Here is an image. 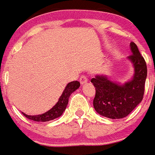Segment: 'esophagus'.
I'll use <instances>...</instances> for the list:
<instances>
[{"label": "esophagus", "mask_w": 155, "mask_h": 155, "mask_svg": "<svg viewBox=\"0 0 155 155\" xmlns=\"http://www.w3.org/2000/svg\"><path fill=\"white\" fill-rule=\"evenodd\" d=\"M87 77H86V76H81V78H80V79H79V82H80V83H81V85H82V86H83V85H85L86 83V82H87Z\"/></svg>", "instance_id": "esophagus-1"}]
</instances>
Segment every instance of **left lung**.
<instances>
[{
	"instance_id": "left-lung-1",
	"label": "left lung",
	"mask_w": 155,
	"mask_h": 155,
	"mask_svg": "<svg viewBox=\"0 0 155 155\" xmlns=\"http://www.w3.org/2000/svg\"><path fill=\"white\" fill-rule=\"evenodd\" d=\"M132 54L127 60L132 64L134 73L124 83L112 81L109 76L97 74L91 82L95 87L93 106L97 113L112 119L129 115L142 101L147 78V66L137 45L130 43Z\"/></svg>"
}]
</instances>
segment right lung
I'll return each mask as SVG.
<instances>
[{
  "mask_svg": "<svg viewBox=\"0 0 155 155\" xmlns=\"http://www.w3.org/2000/svg\"><path fill=\"white\" fill-rule=\"evenodd\" d=\"M79 86H80V83L78 81H73V82H69L65 87L61 96L56 103V105L45 113L36 115H28L24 112H22V114L29 119L35 121H43V122L51 121L55 118H59L63 115V112L66 110L68 102H69V98L71 94L74 92L76 89H79Z\"/></svg>",
  "mask_w": 155,
  "mask_h": 155,
  "instance_id": "add662e5",
  "label": "right lung"
}]
</instances>
